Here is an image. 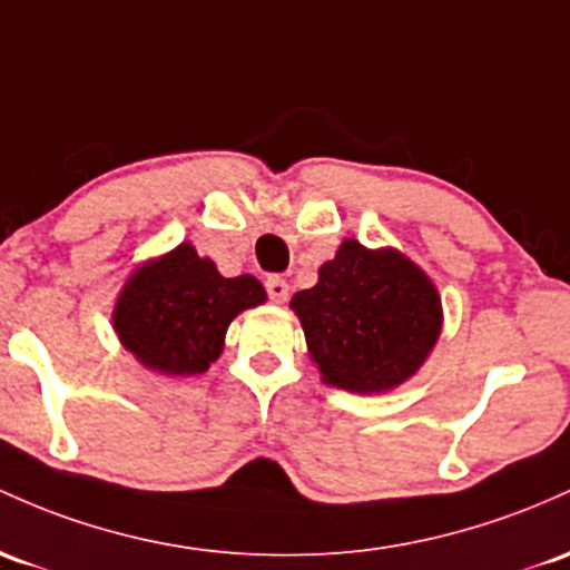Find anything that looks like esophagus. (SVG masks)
<instances>
[{"label":"esophagus","instance_id":"1","mask_svg":"<svg viewBox=\"0 0 570 570\" xmlns=\"http://www.w3.org/2000/svg\"><path fill=\"white\" fill-rule=\"evenodd\" d=\"M265 289H267V297H271L273 303H284V299L289 297V284H286L281 275H271V278L265 281Z\"/></svg>","mask_w":570,"mask_h":570}]
</instances>
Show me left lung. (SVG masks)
Wrapping results in <instances>:
<instances>
[{
  "label": "left lung",
  "instance_id": "1",
  "mask_svg": "<svg viewBox=\"0 0 570 570\" xmlns=\"http://www.w3.org/2000/svg\"><path fill=\"white\" fill-rule=\"evenodd\" d=\"M324 384L373 395L409 381L441 335V297L428 273L395 248L341 243L311 289L292 297Z\"/></svg>",
  "mask_w": 570,
  "mask_h": 570
}]
</instances>
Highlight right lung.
<instances>
[{
	"label": "right lung",
	"mask_w": 570,
	"mask_h": 570,
	"mask_svg": "<svg viewBox=\"0 0 570 570\" xmlns=\"http://www.w3.org/2000/svg\"><path fill=\"white\" fill-rule=\"evenodd\" d=\"M267 299L254 275L224 278L191 243L129 275L112 308V330L140 365L165 376H197L224 352L229 322Z\"/></svg>",
	"instance_id": "add662e5"
}]
</instances>
